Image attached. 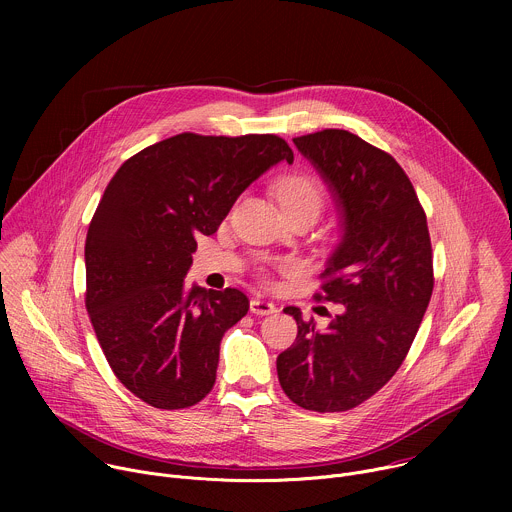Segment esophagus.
Here are the masks:
<instances>
[{
  "instance_id": "34e87169",
  "label": "esophagus",
  "mask_w": 512,
  "mask_h": 512,
  "mask_svg": "<svg viewBox=\"0 0 512 512\" xmlns=\"http://www.w3.org/2000/svg\"><path fill=\"white\" fill-rule=\"evenodd\" d=\"M249 310L255 316H269V314L277 312V306L273 302H267V300H261V298H253L251 304H249Z\"/></svg>"
}]
</instances>
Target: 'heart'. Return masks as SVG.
I'll list each match as a JSON object with an SVG mask.
<instances>
[{
	"label": "heart",
	"mask_w": 512,
	"mask_h": 512,
	"mask_svg": "<svg viewBox=\"0 0 512 512\" xmlns=\"http://www.w3.org/2000/svg\"><path fill=\"white\" fill-rule=\"evenodd\" d=\"M277 198L285 212L296 210H310L316 212L322 208L324 202V190L320 182L310 174H287L277 182ZM283 269H294L296 265L291 261H285L281 265Z\"/></svg>",
	"instance_id": "obj_1"
}]
</instances>
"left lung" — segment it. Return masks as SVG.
I'll return each instance as SVG.
<instances>
[{"instance_id":"8db88e82","label":"left lung","mask_w":512,"mask_h":512,"mask_svg":"<svg viewBox=\"0 0 512 512\" xmlns=\"http://www.w3.org/2000/svg\"><path fill=\"white\" fill-rule=\"evenodd\" d=\"M338 208L340 241L326 261L322 294L340 304L326 330L304 322L277 356V377L296 405L346 411L373 397L397 373L433 291L427 218L403 168L344 129L294 139Z\"/></svg>"}]
</instances>
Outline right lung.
<instances>
[{"label": "right lung", "mask_w": 512, "mask_h": 512, "mask_svg": "<svg viewBox=\"0 0 512 512\" xmlns=\"http://www.w3.org/2000/svg\"><path fill=\"white\" fill-rule=\"evenodd\" d=\"M294 164L277 135L180 133L111 178L85 243L87 312L115 377L158 409L204 399L225 332L249 310L243 291L188 287L198 235L216 233L269 168Z\"/></svg>", "instance_id": "obj_1"}]
</instances>
